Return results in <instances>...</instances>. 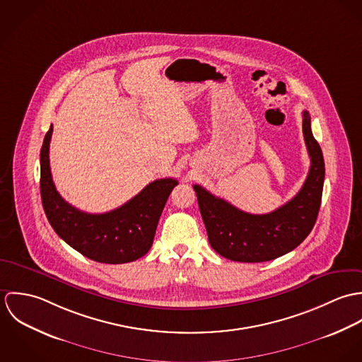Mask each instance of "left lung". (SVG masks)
<instances>
[{
  "label": "left lung",
  "mask_w": 362,
  "mask_h": 362,
  "mask_svg": "<svg viewBox=\"0 0 362 362\" xmlns=\"http://www.w3.org/2000/svg\"><path fill=\"white\" fill-rule=\"evenodd\" d=\"M303 132L310 157L308 177L300 192L286 205L251 214L194 185L211 248L235 262H266L297 248L315 226L323 191L325 161L310 131V112H303Z\"/></svg>",
  "instance_id": "8db88e82"
}]
</instances>
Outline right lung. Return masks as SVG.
Segmentation results:
<instances>
[{"mask_svg": "<svg viewBox=\"0 0 362 362\" xmlns=\"http://www.w3.org/2000/svg\"><path fill=\"white\" fill-rule=\"evenodd\" d=\"M52 135V125L40 151V194L54 231L79 254L100 263H128L146 255L161 211L178 181L156 180L122 206L100 214L85 213L65 202L55 189L49 158Z\"/></svg>", "mask_w": 362, "mask_h": 362, "instance_id": "1", "label": "right lung"}]
</instances>
